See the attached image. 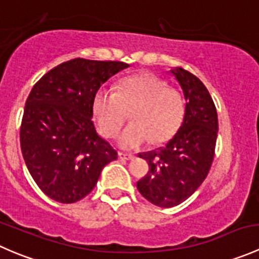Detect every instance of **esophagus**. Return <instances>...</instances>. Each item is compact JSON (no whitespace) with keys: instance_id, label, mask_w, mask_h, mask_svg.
Returning a JSON list of instances; mask_svg holds the SVG:
<instances>
[{"instance_id":"esophagus-1","label":"esophagus","mask_w":259,"mask_h":259,"mask_svg":"<svg viewBox=\"0 0 259 259\" xmlns=\"http://www.w3.org/2000/svg\"><path fill=\"white\" fill-rule=\"evenodd\" d=\"M119 158L125 159V160H130V159L134 158V155H133V154H126V153H122V151H119Z\"/></svg>"}]
</instances>
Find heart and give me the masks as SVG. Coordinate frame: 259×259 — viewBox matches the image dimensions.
<instances>
[{
    "instance_id": "b5f03b06",
    "label": "heart",
    "mask_w": 259,
    "mask_h": 259,
    "mask_svg": "<svg viewBox=\"0 0 259 259\" xmlns=\"http://www.w3.org/2000/svg\"><path fill=\"white\" fill-rule=\"evenodd\" d=\"M93 110L99 132L113 138L130 113L132 124L119 135V144L135 149L149 140L165 142L178 130L185 113L182 93L153 74L130 76L115 91L101 86L94 95Z\"/></svg>"
}]
</instances>
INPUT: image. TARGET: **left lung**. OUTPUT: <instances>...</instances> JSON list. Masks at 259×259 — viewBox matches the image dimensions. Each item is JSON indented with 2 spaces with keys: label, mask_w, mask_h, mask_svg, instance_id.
Returning a JSON list of instances; mask_svg holds the SVG:
<instances>
[{
  "label": "left lung",
  "mask_w": 259,
  "mask_h": 259,
  "mask_svg": "<svg viewBox=\"0 0 259 259\" xmlns=\"http://www.w3.org/2000/svg\"><path fill=\"white\" fill-rule=\"evenodd\" d=\"M171 74L185 98L183 122L165 146L139 154L148 161L149 171L137 183L140 194L161 208L183 203L204 182L218 134L217 109L204 83L182 67Z\"/></svg>",
  "instance_id": "8db88e82"
}]
</instances>
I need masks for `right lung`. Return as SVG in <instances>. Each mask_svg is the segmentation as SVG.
<instances>
[{"mask_svg": "<svg viewBox=\"0 0 259 259\" xmlns=\"http://www.w3.org/2000/svg\"><path fill=\"white\" fill-rule=\"evenodd\" d=\"M129 66L120 61L62 62L33 85L23 110L21 150L31 177L59 203L89 194L116 150L96 133L93 100L105 81Z\"/></svg>", "mask_w": 259, "mask_h": 259, "instance_id": "1", "label": "right lung"}]
</instances>
